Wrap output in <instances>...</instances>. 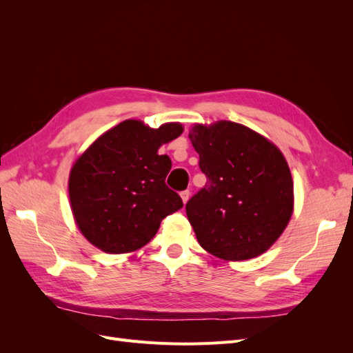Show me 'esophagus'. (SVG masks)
Segmentation results:
<instances>
[{
    "instance_id": "esophagus-1",
    "label": "esophagus",
    "mask_w": 353,
    "mask_h": 353,
    "mask_svg": "<svg viewBox=\"0 0 353 353\" xmlns=\"http://www.w3.org/2000/svg\"><path fill=\"white\" fill-rule=\"evenodd\" d=\"M181 199H183L184 205H185V203H187V201H188V199H190V191H188V190L181 191Z\"/></svg>"
}]
</instances>
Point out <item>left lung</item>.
<instances>
[{
  "label": "left lung",
  "mask_w": 353,
  "mask_h": 353,
  "mask_svg": "<svg viewBox=\"0 0 353 353\" xmlns=\"http://www.w3.org/2000/svg\"><path fill=\"white\" fill-rule=\"evenodd\" d=\"M190 140L208 178L185 205L201 248L225 261L268 250L293 212V179L281 152L250 128L228 121L196 125Z\"/></svg>",
  "instance_id": "1"
}]
</instances>
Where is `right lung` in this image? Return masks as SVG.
I'll return each instance as SVG.
<instances>
[{
  "instance_id": "1",
  "label": "right lung",
  "mask_w": 353,
  "mask_h": 353,
  "mask_svg": "<svg viewBox=\"0 0 353 353\" xmlns=\"http://www.w3.org/2000/svg\"><path fill=\"white\" fill-rule=\"evenodd\" d=\"M181 132L179 123L152 130L140 121H123L77 160L69 197L90 243L108 253L134 252L156 236L163 218L183 208L165 183L172 162L157 152Z\"/></svg>"
}]
</instances>
